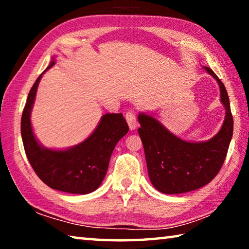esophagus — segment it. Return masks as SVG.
<instances>
[{
	"label": "esophagus",
	"mask_w": 249,
	"mask_h": 249,
	"mask_svg": "<svg viewBox=\"0 0 249 249\" xmlns=\"http://www.w3.org/2000/svg\"><path fill=\"white\" fill-rule=\"evenodd\" d=\"M125 119H126V122H127V124L129 126V129L133 130L137 127V119H136V115H135V113L132 112V111H128L127 113H126L125 115Z\"/></svg>",
	"instance_id": "34e87169"
}]
</instances>
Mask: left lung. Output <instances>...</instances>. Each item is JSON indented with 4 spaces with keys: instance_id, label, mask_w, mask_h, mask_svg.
Wrapping results in <instances>:
<instances>
[{
    "instance_id": "1",
    "label": "left lung",
    "mask_w": 249,
    "mask_h": 249,
    "mask_svg": "<svg viewBox=\"0 0 249 249\" xmlns=\"http://www.w3.org/2000/svg\"><path fill=\"white\" fill-rule=\"evenodd\" d=\"M220 87L225 119L215 136L204 142H187L169 132L153 115L140 113L138 128L144 146L151 184L159 192L179 195L200 189L215 178L224 162L233 136V116L224 84L209 67L203 68Z\"/></svg>"
}]
</instances>
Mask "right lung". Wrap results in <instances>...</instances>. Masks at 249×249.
Listing matches in <instances>:
<instances>
[{"label": "right lung", "mask_w": 249, "mask_h": 249, "mask_svg": "<svg viewBox=\"0 0 249 249\" xmlns=\"http://www.w3.org/2000/svg\"><path fill=\"white\" fill-rule=\"evenodd\" d=\"M53 65L54 57L28 93L20 121L24 149L34 171L48 187L73 195H88L102 183L113 150L129 128L123 114L107 113L101 117L90 136L78 145L66 149L41 145L34 134L31 114L40 79Z\"/></svg>", "instance_id": "add662e5"}]
</instances>
